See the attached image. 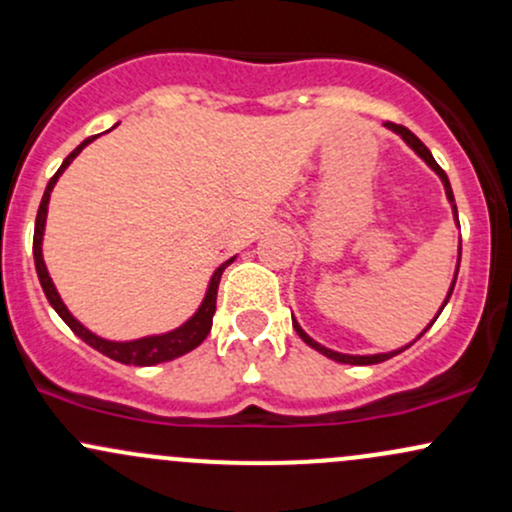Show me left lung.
<instances>
[{
	"instance_id": "obj_1",
	"label": "left lung",
	"mask_w": 512,
	"mask_h": 512,
	"mask_svg": "<svg viewBox=\"0 0 512 512\" xmlns=\"http://www.w3.org/2000/svg\"><path fill=\"white\" fill-rule=\"evenodd\" d=\"M386 126H389L391 131H396L398 136H401L403 140H406L408 145H411V148L415 150V153H418L420 157H423L425 162H428V165L432 167V170H435L437 174H440V179H442V182H445V192H447V199L452 201V204H454V194H452V187H449V179H447V174H445V170H442L440 165H437V162H435V157H432V155H430V150L425 148V145H423V140H420L418 136H415V133L408 131L406 126H401V123H391V121H386ZM454 216H457V206H454ZM459 257H462V245H459ZM452 289H454V284H452ZM452 289H449V294H447V301H449V296H452ZM447 301H445V303H447ZM442 308H445V306H442ZM294 330H296V333H299V338H301L303 342H306V345H311V347H313V350L323 352L325 357L335 359V362H342V364H379V362H384V359H389V357L398 355V352H401V350H398V352H391V355H369V357H352V355H340V352H333V350H328V347L318 345L316 340H311V338H308V335L303 333V330H301V325L296 323V320H294ZM425 330H428V328H425Z\"/></svg>"
}]
</instances>
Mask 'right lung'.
Wrapping results in <instances>:
<instances>
[{
  "instance_id": "1",
  "label": "right lung",
  "mask_w": 512,
  "mask_h": 512,
  "mask_svg": "<svg viewBox=\"0 0 512 512\" xmlns=\"http://www.w3.org/2000/svg\"><path fill=\"white\" fill-rule=\"evenodd\" d=\"M92 140L94 138H87L82 145H77V148L65 157V162L60 165V170L55 172L53 177H50L46 194H43L41 206H38L36 230H33V260H36L38 279H41V286H43V291H46V299L50 301V306H53L55 311H58V316L63 318L67 325H70L72 333L80 335V338L87 342V345H92L94 350L101 352V355L116 359V362H121V364H136V367H153V364L170 362V359H174V357H182V355H187V352H192L194 347H199L201 342L206 340V335L211 333V323H213V313H216V296H218V284H221V274H223V269H226L233 260H228L226 265H221L216 269V274L211 277L209 291H206V299H204V303H201L199 311H196L194 316L182 325V328L172 330V333L155 335V338L133 340V342H111V340L97 338V335L89 333V330L84 328L82 323H77V320L72 318V313L65 308V303L58 296V291H55L53 279H50V274L46 269V262H43L41 243H43V228H46V213H48L50 192H53L55 182H58V177L63 174L65 167L70 165V162L75 160L77 155H80V150L84 148V145L92 143Z\"/></svg>"
}]
</instances>
